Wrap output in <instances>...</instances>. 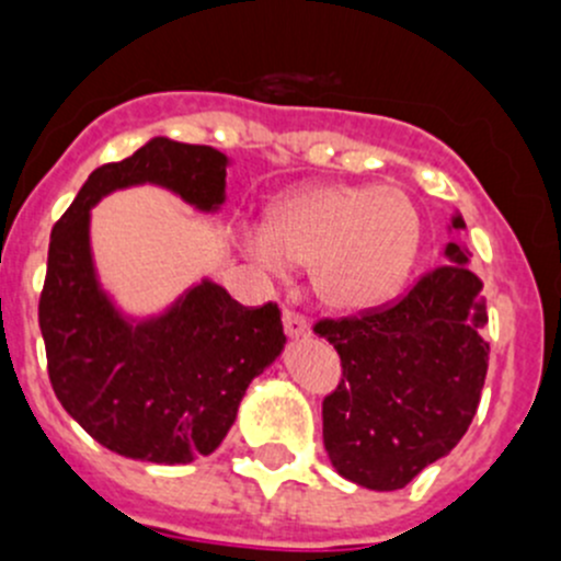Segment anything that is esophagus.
Returning <instances> with one entry per match:
<instances>
[{"mask_svg": "<svg viewBox=\"0 0 561 561\" xmlns=\"http://www.w3.org/2000/svg\"><path fill=\"white\" fill-rule=\"evenodd\" d=\"M282 325H285V333L290 339H301V336H309V322L307 317L293 312V309H285L282 312Z\"/></svg>", "mask_w": 561, "mask_h": 561, "instance_id": "obj_1", "label": "esophagus"}]
</instances>
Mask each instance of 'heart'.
Returning <instances> with one entry per match:
<instances>
[{
	"mask_svg": "<svg viewBox=\"0 0 561 561\" xmlns=\"http://www.w3.org/2000/svg\"><path fill=\"white\" fill-rule=\"evenodd\" d=\"M260 268H312L314 290L339 312H364L401 290L421 249V214L396 186L325 184L276 203L244 236Z\"/></svg>",
	"mask_w": 561,
	"mask_h": 561,
	"instance_id": "b5f03b06",
	"label": "heart"
}]
</instances>
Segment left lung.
Instances as JSON below:
<instances>
[{"instance_id": "8db88e82", "label": "left lung", "mask_w": 561, "mask_h": 561, "mask_svg": "<svg viewBox=\"0 0 561 561\" xmlns=\"http://www.w3.org/2000/svg\"><path fill=\"white\" fill-rule=\"evenodd\" d=\"M461 214L450 230H463ZM448 265L396 304L320 320L314 333L342 358L322 401V443L342 478L371 491L404 489L467 434L489 369L483 282L469 249L448 241Z\"/></svg>"}]
</instances>
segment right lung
Instances as JSON below:
<instances>
[{
    "mask_svg": "<svg viewBox=\"0 0 561 561\" xmlns=\"http://www.w3.org/2000/svg\"><path fill=\"white\" fill-rule=\"evenodd\" d=\"M230 160L211 146L151 138L98 168L50 230L39 331L56 399L107 450L190 463L219 448L249 382L285 347L276 304L241 307L203 279L157 317H124L94 271L89 219L113 190L157 184L201 211L225 203Z\"/></svg>",
    "mask_w": 561,
    "mask_h": 561,
    "instance_id": "add662e5",
    "label": "right lung"
}]
</instances>
